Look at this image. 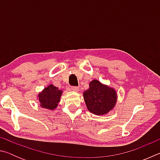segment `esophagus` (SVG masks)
<instances>
[{
	"mask_svg": "<svg viewBox=\"0 0 160 160\" xmlns=\"http://www.w3.org/2000/svg\"><path fill=\"white\" fill-rule=\"evenodd\" d=\"M70 88H71V90H73V91H78V90H79V88H78V87H75V86H71V87H70Z\"/></svg>",
	"mask_w": 160,
	"mask_h": 160,
	"instance_id": "esophagus-1",
	"label": "esophagus"
}]
</instances>
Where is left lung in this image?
Instances as JSON below:
<instances>
[{"label":"left lung","mask_w":160,"mask_h":160,"mask_svg":"<svg viewBox=\"0 0 160 160\" xmlns=\"http://www.w3.org/2000/svg\"><path fill=\"white\" fill-rule=\"evenodd\" d=\"M88 110L96 115L106 114L114 107L117 96L113 88L94 80L90 83V88L83 93Z\"/></svg>","instance_id":"8db88e82"}]
</instances>
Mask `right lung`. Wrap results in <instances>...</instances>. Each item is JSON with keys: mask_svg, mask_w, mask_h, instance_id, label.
Wrapping results in <instances>:
<instances>
[{"mask_svg": "<svg viewBox=\"0 0 160 160\" xmlns=\"http://www.w3.org/2000/svg\"><path fill=\"white\" fill-rule=\"evenodd\" d=\"M61 94L62 91L59 90L58 88L53 85H48L38 96L41 104L40 106L45 109L53 110L57 107Z\"/></svg>", "mask_w": 160, "mask_h": 160, "instance_id": "1", "label": "right lung"}]
</instances>
